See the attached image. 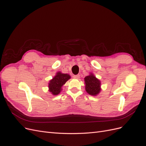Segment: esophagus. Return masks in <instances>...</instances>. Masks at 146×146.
I'll return each instance as SVG.
<instances>
[{
	"instance_id": "34e87169",
	"label": "esophagus",
	"mask_w": 146,
	"mask_h": 146,
	"mask_svg": "<svg viewBox=\"0 0 146 146\" xmlns=\"http://www.w3.org/2000/svg\"><path fill=\"white\" fill-rule=\"evenodd\" d=\"M73 77L76 79H79L80 78V75H76V76H74Z\"/></svg>"
}]
</instances>
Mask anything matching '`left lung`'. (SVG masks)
I'll list each match as a JSON object with an SVG mask.
<instances>
[{
  "mask_svg": "<svg viewBox=\"0 0 146 146\" xmlns=\"http://www.w3.org/2000/svg\"><path fill=\"white\" fill-rule=\"evenodd\" d=\"M85 85V90L88 94L91 96H98L101 91V82L96 78L94 75L90 72L89 76L84 78Z\"/></svg>",
  "mask_w": 146,
  "mask_h": 146,
  "instance_id": "left-lung-1",
  "label": "left lung"
}]
</instances>
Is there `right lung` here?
Returning <instances> with one entry per match:
<instances>
[{
    "mask_svg": "<svg viewBox=\"0 0 146 146\" xmlns=\"http://www.w3.org/2000/svg\"><path fill=\"white\" fill-rule=\"evenodd\" d=\"M70 78L69 74H63L60 71L57 72L55 76L48 82V91L51 92L52 95L59 94L62 91V86Z\"/></svg>",
    "mask_w": 146,
    "mask_h": 146,
    "instance_id": "obj_1",
    "label": "right lung"
}]
</instances>
